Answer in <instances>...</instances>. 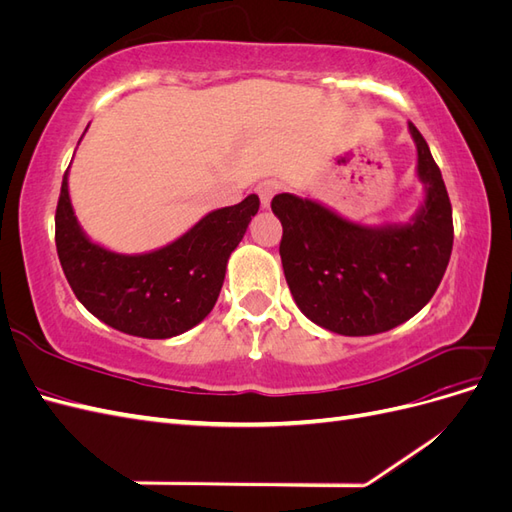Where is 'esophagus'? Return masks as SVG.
<instances>
[{
  "label": "esophagus",
  "instance_id": "esophagus-1",
  "mask_svg": "<svg viewBox=\"0 0 512 512\" xmlns=\"http://www.w3.org/2000/svg\"><path fill=\"white\" fill-rule=\"evenodd\" d=\"M277 183L275 181H271V179H267V181H260L258 185H256V194H258V198H260V207L262 209H269V205H271V198L277 194Z\"/></svg>",
  "mask_w": 512,
  "mask_h": 512
}]
</instances>
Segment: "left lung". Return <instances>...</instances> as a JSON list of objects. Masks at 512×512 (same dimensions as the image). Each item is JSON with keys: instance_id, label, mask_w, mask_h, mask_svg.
<instances>
[{"instance_id": "left-lung-1", "label": "left lung", "mask_w": 512, "mask_h": 512, "mask_svg": "<svg viewBox=\"0 0 512 512\" xmlns=\"http://www.w3.org/2000/svg\"><path fill=\"white\" fill-rule=\"evenodd\" d=\"M416 145L423 203L408 222L367 226L314 198L277 194L280 256L294 303L318 327L363 337L391 331L429 303L453 250V209L425 138Z\"/></svg>"}]
</instances>
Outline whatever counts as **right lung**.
<instances>
[{"mask_svg":"<svg viewBox=\"0 0 512 512\" xmlns=\"http://www.w3.org/2000/svg\"><path fill=\"white\" fill-rule=\"evenodd\" d=\"M258 207L250 194L239 205L209 211L158 250L119 254L91 241L76 220L66 170L55 213L61 269L76 299L108 327L145 339L175 337L211 314L228 258Z\"/></svg>","mask_w":512,"mask_h":512,"instance_id":"obj_1","label":"right lung"}]
</instances>
